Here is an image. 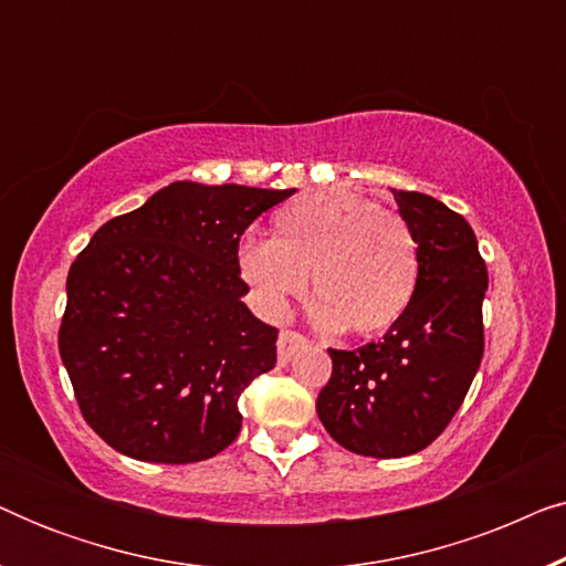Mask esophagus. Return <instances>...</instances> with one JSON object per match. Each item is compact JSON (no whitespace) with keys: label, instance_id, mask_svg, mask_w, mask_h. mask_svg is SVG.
<instances>
[{"label":"esophagus","instance_id":"34e87169","mask_svg":"<svg viewBox=\"0 0 566 566\" xmlns=\"http://www.w3.org/2000/svg\"><path fill=\"white\" fill-rule=\"evenodd\" d=\"M301 347H306V337L298 335V332L283 329L281 337H277V360H281V366H285Z\"/></svg>","mask_w":566,"mask_h":566}]
</instances>
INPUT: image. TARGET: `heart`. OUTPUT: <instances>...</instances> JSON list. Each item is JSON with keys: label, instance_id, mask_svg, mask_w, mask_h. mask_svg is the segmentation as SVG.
<instances>
[{"label": "heart", "instance_id": "b5f03b06", "mask_svg": "<svg viewBox=\"0 0 566 566\" xmlns=\"http://www.w3.org/2000/svg\"><path fill=\"white\" fill-rule=\"evenodd\" d=\"M242 281L260 308L281 319L312 275L316 319L355 335L389 329L407 312L420 277L412 231L374 200L324 192L281 208L270 242L237 252Z\"/></svg>", "mask_w": 566, "mask_h": 566}]
</instances>
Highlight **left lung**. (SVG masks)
I'll return each mask as SVG.
<instances>
[{
	"label": "left lung",
	"mask_w": 566,
	"mask_h": 566,
	"mask_svg": "<svg viewBox=\"0 0 566 566\" xmlns=\"http://www.w3.org/2000/svg\"><path fill=\"white\" fill-rule=\"evenodd\" d=\"M412 231L420 277L384 339L329 350L332 376L316 415L347 451L401 459L428 448L459 412L484 353L490 277L474 229L440 200L394 190Z\"/></svg>",
	"instance_id": "8db88e82"
}]
</instances>
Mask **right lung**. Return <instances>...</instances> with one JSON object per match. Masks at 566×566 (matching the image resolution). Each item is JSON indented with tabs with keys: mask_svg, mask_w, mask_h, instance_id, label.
Returning <instances> with one entry per match:
<instances>
[{
	"mask_svg": "<svg viewBox=\"0 0 566 566\" xmlns=\"http://www.w3.org/2000/svg\"><path fill=\"white\" fill-rule=\"evenodd\" d=\"M293 192L172 182L74 260L59 353L84 420L115 451L196 463L234 443L237 401L275 366L277 339L242 301L239 239Z\"/></svg>",
	"mask_w": 566,
	"mask_h": 566,
	"instance_id": "add662e5",
	"label": "right lung"
}]
</instances>
